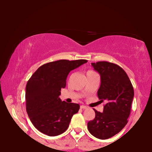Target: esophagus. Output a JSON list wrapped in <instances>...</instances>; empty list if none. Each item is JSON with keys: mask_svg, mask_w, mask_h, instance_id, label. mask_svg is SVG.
Listing matches in <instances>:
<instances>
[{"mask_svg": "<svg viewBox=\"0 0 152 152\" xmlns=\"http://www.w3.org/2000/svg\"><path fill=\"white\" fill-rule=\"evenodd\" d=\"M80 108H81V109H86V106H83V105H81L80 106Z\"/></svg>", "mask_w": 152, "mask_h": 152, "instance_id": "obj_1", "label": "esophagus"}]
</instances>
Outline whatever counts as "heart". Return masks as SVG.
Segmentation results:
<instances>
[{"label":"heart","mask_w":152,"mask_h":152,"mask_svg":"<svg viewBox=\"0 0 152 152\" xmlns=\"http://www.w3.org/2000/svg\"><path fill=\"white\" fill-rule=\"evenodd\" d=\"M88 72H92V71H88ZM88 72H87V73H88Z\"/></svg>","instance_id":"b5f03b06"}]
</instances>
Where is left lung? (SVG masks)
<instances>
[{
  "label": "left lung",
  "mask_w": 152,
  "mask_h": 152,
  "mask_svg": "<svg viewBox=\"0 0 152 152\" xmlns=\"http://www.w3.org/2000/svg\"><path fill=\"white\" fill-rule=\"evenodd\" d=\"M101 76L99 99L106 101L102 113L95 111V118L88 122V129L94 137L107 139L120 132L126 125L134 98V88L122 68L107 61L92 63Z\"/></svg>",
  "instance_id": "8db88e82"
}]
</instances>
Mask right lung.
I'll return each instance as SVG.
<instances>
[{
	"label": "right lung",
	"mask_w": 152,
	"mask_h": 152,
	"mask_svg": "<svg viewBox=\"0 0 152 152\" xmlns=\"http://www.w3.org/2000/svg\"><path fill=\"white\" fill-rule=\"evenodd\" d=\"M84 59L58 60L40 66L27 82L26 111L31 121L41 133L50 137L61 134L69 128L78 104L61 100V90L66 87L71 71L86 63Z\"/></svg>",
	"instance_id": "add662e5"
}]
</instances>
